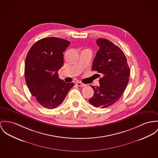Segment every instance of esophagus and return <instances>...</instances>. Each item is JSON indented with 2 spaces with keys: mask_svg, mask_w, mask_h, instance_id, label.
<instances>
[{
  "mask_svg": "<svg viewBox=\"0 0 158 158\" xmlns=\"http://www.w3.org/2000/svg\"><path fill=\"white\" fill-rule=\"evenodd\" d=\"M76 84L77 85V86H82V87H84V86H86V84H82V83H81V82H77L76 83Z\"/></svg>",
  "mask_w": 158,
  "mask_h": 158,
  "instance_id": "obj_1",
  "label": "esophagus"
}]
</instances>
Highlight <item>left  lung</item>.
<instances>
[{
    "label": "left lung",
    "instance_id": "obj_1",
    "mask_svg": "<svg viewBox=\"0 0 158 158\" xmlns=\"http://www.w3.org/2000/svg\"><path fill=\"white\" fill-rule=\"evenodd\" d=\"M96 43L100 48L92 70L101 73L102 77L99 79V86H91L94 93L88 102L95 107L105 108L122 96L129 82L130 69L124 53L117 46L103 38H98Z\"/></svg>",
    "mask_w": 158,
    "mask_h": 158
}]
</instances>
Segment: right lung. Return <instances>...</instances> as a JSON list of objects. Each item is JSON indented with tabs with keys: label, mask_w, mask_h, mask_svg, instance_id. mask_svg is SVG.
<instances>
[{
	"label": "right lung",
	"mask_w": 158,
	"mask_h": 158,
	"mask_svg": "<svg viewBox=\"0 0 158 158\" xmlns=\"http://www.w3.org/2000/svg\"><path fill=\"white\" fill-rule=\"evenodd\" d=\"M70 41L56 37L41 39L31 47L25 60L24 77L27 86L44 108L60 106L74 83L59 78L58 72L64 64L63 52Z\"/></svg>",
	"instance_id": "obj_1"
}]
</instances>
